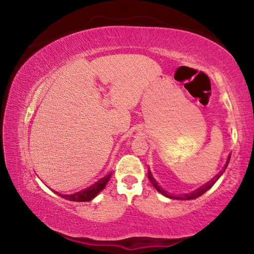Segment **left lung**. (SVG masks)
I'll return each instance as SVG.
<instances>
[{"mask_svg": "<svg viewBox=\"0 0 254 254\" xmlns=\"http://www.w3.org/2000/svg\"><path fill=\"white\" fill-rule=\"evenodd\" d=\"M230 158H231V156L229 157V159H227V161H226V165H225V167H224V169H223L220 174H218L216 177L215 178H213L212 180H209V182L207 183V184H205L204 186H201L200 188H198V189H196V190H194L192 192H189V194H185V195H178V196H174V195H171V194H169L168 191H166L165 189H163L160 185L158 184V182L156 179L153 178V176H152V174H151V171H148V178H149V180L150 182H151V184L153 185V187L157 189V190L160 192V194H162L163 196H166V197H168V198H170V199H179V200H190V199H196V198H198L199 196H201L204 194V192H206L208 190V189L213 186V185L217 182L218 180V178L221 177V176L223 175V173H224L225 171V169H226V167H227V165H229V162H230Z\"/></svg>", "mask_w": 254, "mask_h": 254, "instance_id": "8db88e82", "label": "left lung"}]
</instances>
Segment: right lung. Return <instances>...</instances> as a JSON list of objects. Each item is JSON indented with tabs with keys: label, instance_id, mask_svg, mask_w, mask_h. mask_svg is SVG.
Instances as JSON below:
<instances>
[{
	"label": "right lung",
	"instance_id": "1",
	"mask_svg": "<svg viewBox=\"0 0 254 254\" xmlns=\"http://www.w3.org/2000/svg\"><path fill=\"white\" fill-rule=\"evenodd\" d=\"M111 175L112 174H109L107 176H105V177L101 178L96 184L92 185L91 187L86 188L81 191L75 192V194H72V195H63V194H59V192H57V191H55V192L56 194H58L60 197H63V198L71 200V201H89L93 198H95V197L100 194L103 189L105 188L107 182H109L111 178Z\"/></svg>",
	"mask_w": 254,
	"mask_h": 254
}]
</instances>
